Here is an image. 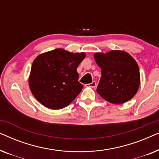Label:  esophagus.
I'll list each match as a JSON object with an SVG mask.
<instances>
[{
    "label": "esophagus",
    "instance_id": "obj_1",
    "mask_svg": "<svg viewBox=\"0 0 159 159\" xmlns=\"http://www.w3.org/2000/svg\"><path fill=\"white\" fill-rule=\"evenodd\" d=\"M86 86L87 87H90V88H95V87H96V82H95V81H93L92 83L87 84Z\"/></svg>",
    "mask_w": 159,
    "mask_h": 159
}]
</instances>
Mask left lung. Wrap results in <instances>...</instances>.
<instances>
[{"mask_svg": "<svg viewBox=\"0 0 159 159\" xmlns=\"http://www.w3.org/2000/svg\"><path fill=\"white\" fill-rule=\"evenodd\" d=\"M94 58L101 69L98 93L114 104L131 100L138 92L140 80L139 67L134 58L121 51L96 53Z\"/></svg>", "mask_w": 159, "mask_h": 159, "instance_id": "obj_1", "label": "left lung"}]
</instances>
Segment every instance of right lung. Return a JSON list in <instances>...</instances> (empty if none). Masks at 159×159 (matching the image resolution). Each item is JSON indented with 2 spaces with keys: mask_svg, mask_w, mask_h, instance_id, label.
I'll return each mask as SVG.
<instances>
[{
  "mask_svg": "<svg viewBox=\"0 0 159 159\" xmlns=\"http://www.w3.org/2000/svg\"><path fill=\"white\" fill-rule=\"evenodd\" d=\"M84 57V53H72L61 48L38 56L29 78L34 98L51 109H61L71 103L83 88L77 69Z\"/></svg>",
  "mask_w": 159,
  "mask_h": 159,
  "instance_id": "right-lung-1",
  "label": "right lung"
}]
</instances>
